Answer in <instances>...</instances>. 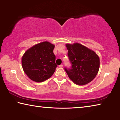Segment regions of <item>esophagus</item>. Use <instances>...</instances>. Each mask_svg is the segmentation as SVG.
<instances>
[{
	"instance_id": "34e87169",
	"label": "esophagus",
	"mask_w": 120,
	"mask_h": 120,
	"mask_svg": "<svg viewBox=\"0 0 120 120\" xmlns=\"http://www.w3.org/2000/svg\"><path fill=\"white\" fill-rule=\"evenodd\" d=\"M59 67H60V68H62V67H64V65H63V64H60Z\"/></svg>"
}]
</instances>
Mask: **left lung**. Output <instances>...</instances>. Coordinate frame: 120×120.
I'll list each match as a JSON object with an SVG mask.
<instances>
[{
    "label": "left lung",
    "mask_w": 120,
    "mask_h": 120,
    "mask_svg": "<svg viewBox=\"0 0 120 120\" xmlns=\"http://www.w3.org/2000/svg\"><path fill=\"white\" fill-rule=\"evenodd\" d=\"M72 67L65 71L75 84L85 85L94 79L99 69V58L94 51L78 43L66 44Z\"/></svg>",
    "instance_id": "left-lung-1"
}]
</instances>
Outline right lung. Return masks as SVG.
I'll list each match as a JSON object with an SVG mask.
<instances>
[{
	"mask_svg": "<svg viewBox=\"0 0 120 120\" xmlns=\"http://www.w3.org/2000/svg\"><path fill=\"white\" fill-rule=\"evenodd\" d=\"M55 45L45 41L35 44L26 51L22 58L24 72L30 79L41 82L50 78L57 65L53 53Z\"/></svg>",
	"mask_w": 120,
	"mask_h": 120,
	"instance_id": "right-lung-1",
	"label": "right lung"
}]
</instances>
